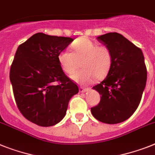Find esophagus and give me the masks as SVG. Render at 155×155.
I'll list each match as a JSON object with an SVG mask.
<instances>
[{
	"instance_id": "34e87169",
	"label": "esophagus",
	"mask_w": 155,
	"mask_h": 155,
	"mask_svg": "<svg viewBox=\"0 0 155 155\" xmlns=\"http://www.w3.org/2000/svg\"><path fill=\"white\" fill-rule=\"evenodd\" d=\"M80 91L81 92V93H85V92L87 91V88H84V87H80Z\"/></svg>"
}]
</instances>
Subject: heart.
Returning <instances> with one entry per match:
<instances>
[{"label": "heart", "instance_id": "1", "mask_svg": "<svg viewBox=\"0 0 155 155\" xmlns=\"http://www.w3.org/2000/svg\"><path fill=\"white\" fill-rule=\"evenodd\" d=\"M72 52L64 49L58 54L60 65L65 73L71 74L78 67L82 69L71 75L74 81L80 84H89L96 78L106 76L111 69L114 56L106 45L97 43L86 38H80L71 44Z\"/></svg>", "mask_w": 155, "mask_h": 155}]
</instances>
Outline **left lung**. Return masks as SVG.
<instances>
[{"label":"left lung","instance_id":"8db88e82","mask_svg":"<svg viewBox=\"0 0 155 155\" xmlns=\"http://www.w3.org/2000/svg\"><path fill=\"white\" fill-rule=\"evenodd\" d=\"M97 40L111 49L114 62L105 80L93 87L101 100L91 108V114L102 123L118 124L128 119L141 101L147 76L143 54L117 32L100 35Z\"/></svg>","mask_w":155,"mask_h":155}]
</instances>
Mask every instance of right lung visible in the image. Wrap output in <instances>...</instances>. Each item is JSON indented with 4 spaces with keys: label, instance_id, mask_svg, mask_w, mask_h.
I'll use <instances>...</instances> for the list:
<instances>
[{
    "label": "right lung",
    "instance_id": "1",
    "mask_svg": "<svg viewBox=\"0 0 155 155\" xmlns=\"http://www.w3.org/2000/svg\"><path fill=\"white\" fill-rule=\"evenodd\" d=\"M73 41L68 37L35 34L19 45L10 69V81L19 111L41 127L59 123L78 86L64 73L58 54Z\"/></svg>",
    "mask_w": 155,
    "mask_h": 155
}]
</instances>
